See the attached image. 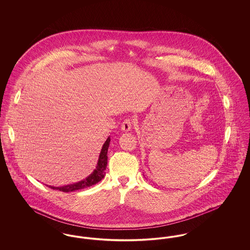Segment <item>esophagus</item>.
<instances>
[{"instance_id":"1","label":"esophagus","mask_w":250,"mask_h":250,"mask_svg":"<svg viewBox=\"0 0 250 250\" xmlns=\"http://www.w3.org/2000/svg\"><path fill=\"white\" fill-rule=\"evenodd\" d=\"M133 121L131 119H125L122 124V130L124 132H128L132 128Z\"/></svg>"}]
</instances>
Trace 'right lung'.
I'll list each match as a JSON object with an SVG mask.
<instances>
[{
	"mask_svg": "<svg viewBox=\"0 0 250 250\" xmlns=\"http://www.w3.org/2000/svg\"><path fill=\"white\" fill-rule=\"evenodd\" d=\"M109 143H110V138L108 137L107 141L103 144V147L101 149L99 158H98V162H97V166L95 167V170L93 171V173L90 174L87 178L84 179L83 181H80L79 183L67 185V186L61 187V188H55V187L48 186V188H50L52 189L62 191V192H72V191L83 189V188L97 184L99 181H101L102 179L104 178V176L106 174L105 169L107 167V149H108V146H109Z\"/></svg>",
	"mask_w": 250,
	"mask_h": 250,
	"instance_id": "1",
	"label": "right lung"
}]
</instances>
